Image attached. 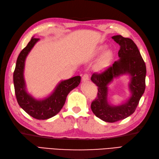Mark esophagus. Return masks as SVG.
Instances as JSON below:
<instances>
[{"instance_id": "obj_1", "label": "esophagus", "mask_w": 159, "mask_h": 159, "mask_svg": "<svg viewBox=\"0 0 159 159\" xmlns=\"http://www.w3.org/2000/svg\"><path fill=\"white\" fill-rule=\"evenodd\" d=\"M88 80H89V75L87 73H85L82 77V82H87Z\"/></svg>"}]
</instances>
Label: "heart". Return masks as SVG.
<instances>
[{"label":"heart","mask_w":159,"mask_h":159,"mask_svg":"<svg viewBox=\"0 0 159 159\" xmlns=\"http://www.w3.org/2000/svg\"><path fill=\"white\" fill-rule=\"evenodd\" d=\"M105 48L106 47L104 46H99V47L97 48V50H96V53L98 54V53H100L101 52H102L103 50L105 49ZM111 57H112L111 52L107 51L105 53H104V55L102 56V57L101 58V59H100L96 69H97L98 70H101V69L106 68L110 63Z\"/></svg>","instance_id":"heart-1"}]
</instances>
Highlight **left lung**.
<instances>
[{"label": "left lung", "instance_id": "1", "mask_svg": "<svg viewBox=\"0 0 159 159\" xmlns=\"http://www.w3.org/2000/svg\"><path fill=\"white\" fill-rule=\"evenodd\" d=\"M112 38L120 46L119 60L100 73H94L91 80L98 86L97 97L92 101L91 109L102 121L114 123L132 115L144 94L146 86V67L136 44L130 38L117 35ZM128 74L130 77L129 88L131 96L126 103L112 106L107 100V86L115 77Z\"/></svg>", "mask_w": 159, "mask_h": 159}]
</instances>
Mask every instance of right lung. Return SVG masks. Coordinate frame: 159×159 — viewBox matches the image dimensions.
<instances>
[{"instance_id":"right-lung-1","label":"right lung","mask_w":159,"mask_h":159,"mask_svg":"<svg viewBox=\"0 0 159 159\" xmlns=\"http://www.w3.org/2000/svg\"><path fill=\"white\" fill-rule=\"evenodd\" d=\"M39 40V38L32 37L28 45L19 53L13 73V83L19 105L31 117L44 120L51 118L59 113L69 93L78 86L81 77L75 76L69 80L61 81L52 94L44 99L37 100L28 94L26 90L24 76L25 61L30 50Z\"/></svg>"}]
</instances>
